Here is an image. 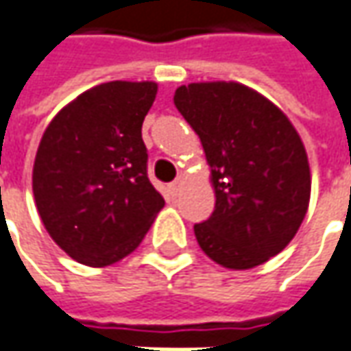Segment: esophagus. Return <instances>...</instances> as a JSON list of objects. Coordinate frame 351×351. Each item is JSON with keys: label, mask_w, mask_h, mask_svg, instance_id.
I'll return each mask as SVG.
<instances>
[{"label": "esophagus", "mask_w": 351, "mask_h": 351, "mask_svg": "<svg viewBox=\"0 0 351 351\" xmlns=\"http://www.w3.org/2000/svg\"><path fill=\"white\" fill-rule=\"evenodd\" d=\"M182 184H184V180H182V178H176V180H173V182L169 184V194H171V196H176V194L180 192V189H182Z\"/></svg>", "instance_id": "obj_1"}]
</instances>
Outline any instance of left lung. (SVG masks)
<instances>
[{"label":"left lung","instance_id":"8db88e82","mask_svg":"<svg viewBox=\"0 0 351 351\" xmlns=\"http://www.w3.org/2000/svg\"><path fill=\"white\" fill-rule=\"evenodd\" d=\"M176 110L204 147L216 206L194 226L202 252L228 269H252L282 252L306 216L311 169L297 130L265 96L237 82H196Z\"/></svg>","mask_w":351,"mask_h":351}]
</instances>
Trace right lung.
Returning a JSON list of instances; mask_svg holds the SVG:
<instances>
[{
	"mask_svg": "<svg viewBox=\"0 0 351 351\" xmlns=\"http://www.w3.org/2000/svg\"><path fill=\"white\" fill-rule=\"evenodd\" d=\"M155 96V82H106L72 99L43 133L35 204L49 236L78 263L123 259L165 206L147 176L141 137Z\"/></svg>",
	"mask_w": 351,
	"mask_h": 351,
	"instance_id": "right-lung-1",
	"label": "right lung"
}]
</instances>
